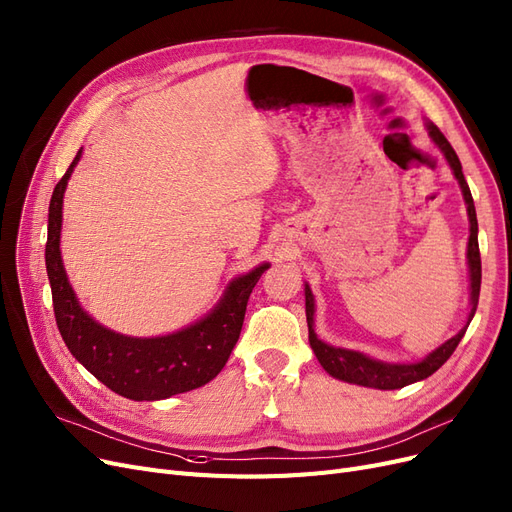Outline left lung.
Instances as JSON below:
<instances>
[{"label":"left lung","mask_w":512,"mask_h":512,"mask_svg":"<svg viewBox=\"0 0 512 512\" xmlns=\"http://www.w3.org/2000/svg\"><path fill=\"white\" fill-rule=\"evenodd\" d=\"M428 132L432 141L441 147V151L445 154L449 166L453 168V175L460 181L464 200L468 204V219H470V238H468V266H470V314H468V323L466 327L453 335L451 339L443 346H439L432 354H428L422 363H409V365H390V363H380L373 361V358L354 352V350H344V348H333L325 342H320L314 333V297L310 287H306V318H308V333H310V346L318 358V363L323 365V369L337 377V380H344L350 384H358V386H367V388H380V390H396L409 386L413 382L426 380L428 375H432L439 367L445 365L447 358L453 354V350L458 348V344L462 342V337L470 325L472 316L477 312V304H479V291H481V253H479V223H477V211H475V202H472V194L470 187L464 179L462 173V164L456 151L449 145V141L445 139L443 132L434 126L432 122L428 124Z\"/></svg>","instance_id":"8db88e82"}]
</instances>
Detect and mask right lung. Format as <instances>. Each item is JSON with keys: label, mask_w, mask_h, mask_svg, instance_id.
Wrapping results in <instances>:
<instances>
[{"label": "right lung", "mask_w": 512, "mask_h": 512, "mask_svg": "<svg viewBox=\"0 0 512 512\" xmlns=\"http://www.w3.org/2000/svg\"><path fill=\"white\" fill-rule=\"evenodd\" d=\"M80 154L82 149L56 183L48 208L46 270L56 327L63 342L99 382L132 401L168 399L215 380L238 342L246 304L257 280L268 270V263L236 278L211 314L179 333L141 339L113 333L94 323L69 287L59 249L63 194Z\"/></svg>", "instance_id": "right-lung-1"}]
</instances>
